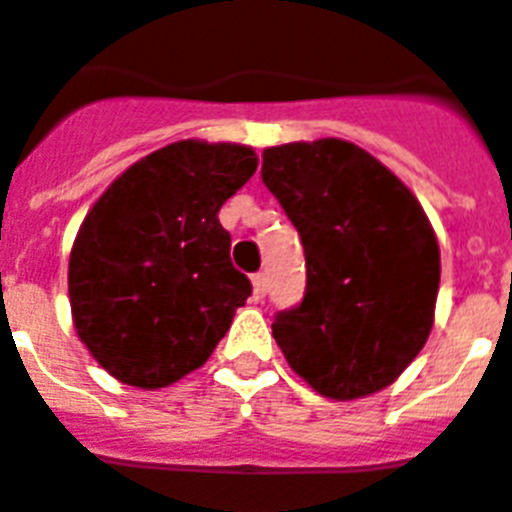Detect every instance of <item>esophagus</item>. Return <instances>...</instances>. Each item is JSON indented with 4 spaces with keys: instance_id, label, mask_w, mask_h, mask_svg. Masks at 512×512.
Here are the masks:
<instances>
[{
    "instance_id": "34e87169",
    "label": "esophagus",
    "mask_w": 512,
    "mask_h": 512,
    "mask_svg": "<svg viewBox=\"0 0 512 512\" xmlns=\"http://www.w3.org/2000/svg\"><path fill=\"white\" fill-rule=\"evenodd\" d=\"M252 289H255V297H265V289H268V281H265V273H255L252 276Z\"/></svg>"
}]
</instances>
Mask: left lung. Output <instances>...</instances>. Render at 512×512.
<instances>
[{
	"mask_svg": "<svg viewBox=\"0 0 512 512\" xmlns=\"http://www.w3.org/2000/svg\"><path fill=\"white\" fill-rule=\"evenodd\" d=\"M263 183L305 249L303 303L273 321L287 364L335 401L388 388L436 316L441 249L422 204L340 138L265 148Z\"/></svg>",
	"mask_w": 512,
	"mask_h": 512,
	"instance_id": "left-lung-1",
	"label": "left lung"
}]
</instances>
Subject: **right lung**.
I'll return each instance as SVG.
<instances>
[{
	"label": "right lung",
	"instance_id": "obj_1",
	"mask_svg": "<svg viewBox=\"0 0 512 512\" xmlns=\"http://www.w3.org/2000/svg\"><path fill=\"white\" fill-rule=\"evenodd\" d=\"M257 170L239 143L177 140L108 185L79 225L68 300L79 340L124 385L167 388L199 369L252 284L217 212Z\"/></svg>",
	"mask_w": 512,
	"mask_h": 512
}]
</instances>
